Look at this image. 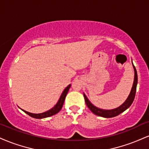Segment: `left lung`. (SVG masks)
<instances>
[{
	"label": "left lung",
	"mask_w": 149,
	"mask_h": 149,
	"mask_svg": "<svg viewBox=\"0 0 149 149\" xmlns=\"http://www.w3.org/2000/svg\"><path fill=\"white\" fill-rule=\"evenodd\" d=\"M132 67H133V69H134L135 76H134V81H133V84H132L131 91H130V94H129L127 99L125 101L124 103H123L122 105H120L119 107H116V108H114V109H112V110H103V109L98 108V107H96L95 105H93V104L89 101V100L87 98V96H86V95L84 94V97H85V103L87 104V107H89V110L92 111L93 113L96 114V115L102 116V117L112 118V117H114V116L119 115V114L122 113L123 112H124L125 110H127V109L131 105V104L134 101V98H135L136 88H137V71H136L135 66L133 65V63H132Z\"/></svg>",
	"instance_id": "obj_1"
}]
</instances>
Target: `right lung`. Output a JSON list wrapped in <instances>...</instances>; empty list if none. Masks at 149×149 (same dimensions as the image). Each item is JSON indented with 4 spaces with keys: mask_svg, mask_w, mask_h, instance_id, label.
Masks as SVG:
<instances>
[{
    "mask_svg": "<svg viewBox=\"0 0 149 149\" xmlns=\"http://www.w3.org/2000/svg\"><path fill=\"white\" fill-rule=\"evenodd\" d=\"M70 87H71V85H69L65 89H64V91L62 92V94H61L60 98H59L58 101H57V103L56 104H55V106L52 107L51 109H50L49 110L46 111V112H42V113H39V114H34V113H30L29 112H27V111L22 110V109L21 108L20 109L21 110H23L25 113L28 114V115L31 116V117L35 118V119H44V118L49 117V116L54 115V114H57V112H60L61 109H62V106H63L64 100H65L66 96H67V93L69 92Z\"/></svg>",
    "mask_w": 149,
    "mask_h": 149,
    "instance_id": "add662e5",
    "label": "right lung"
}]
</instances>
